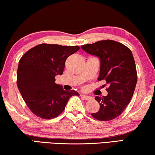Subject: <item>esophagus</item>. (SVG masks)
Segmentation results:
<instances>
[{
  "mask_svg": "<svg viewBox=\"0 0 155 155\" xmlns=\"http://www.w3.org/2000/svg\"><path fill=\"white\" fill-rule=\"evenodd\" d=\"M81 97L86 100H90L93 99V97L91 96H88V95H81Z\"/></svg>",
  "mask_w": 155,
  "mask_h": 155,
  "instance_id": "1",
  "label": "esophagus"
}]
</instances>
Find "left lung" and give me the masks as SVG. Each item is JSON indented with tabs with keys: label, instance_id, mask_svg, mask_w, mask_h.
I'll use <instances>...</instances> for the list:
<instances>
[{
	"label": "left lung",
	"instance_id": "left-lung-1",
	"mask_svg": "<svg viewBox=\"0 0 155 155\" xmlns=\"http://www.w3.org/2000/svg\"><path fill=\"white\" fill-rule=\"evenodd\" d=\"M87 53L97 57L100 61L98 81L109 85L106 96H96L100 110L91 114L99 121H110L119 117L134 95L137 83V71L129 48L115 41H100L81 45Z\"/></svg>",
	"mask_w": 155,
	"mask_h": 155
}]
</instances>
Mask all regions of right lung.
<instances>
[{"instance_id":"right-lung-1","label":"right lung","mask_w":155,"mask_h":155,"mask_svg":"<svg viewBox=\"0 0 155 155\" xmlns=\"http://www.w3.org/2000/svg\"><path fill=\"white\" fill-rule=\"evenodd\" d=\"M79 50L77 45L66 46L42 43L32 48L20 59L17 69V87L30 110L42 119H53L64 110L67 102L77 91H64L55 83L62 75L65 61Z\"/></svg>"}]
</instances>
